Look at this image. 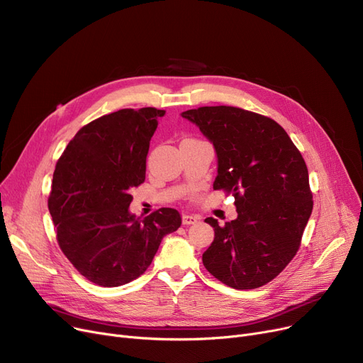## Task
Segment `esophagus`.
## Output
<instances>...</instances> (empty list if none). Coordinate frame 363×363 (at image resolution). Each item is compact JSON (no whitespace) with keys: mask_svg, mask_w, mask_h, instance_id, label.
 <instances>
[{"mask_svg":"<svg viewBox=\"0 0 363 363\" xmlns=\"http://www.w3.org/2000/svg\"><path fill=\"white\" fill-rule=\"evenodd\" d=\"M199 216H194V215H184L182 216V223L184 225H194L199 222Z\"/></svg>","mask_w":363,"mask_h":363,"instance_id":"obj_1","label":"esophagus"}]
</instances>
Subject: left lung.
Listing matches in <instances>:
<instances>
[{
  "label": "left lung",
  "instance_id": "8db88e82",
  "mask_svg": "<svg viewBox=\"0 0 363 363\" xmlns=\"http://www.w3.org/2000/svg\"><path fill=\"white\" fill-rule=\"evenodd\" d=\"M181 116L196 123L215 147L213 189L235 197L237 219L213 226L203 264L237 290L259 289L296 256L313 201L300 151L275 121L231 106L200 107Z\"/></svg>",
  "mask_w": 363,
  "mask_h": 363
}]
</instances>
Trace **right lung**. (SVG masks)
Wrapping results in <instances>:
<instances>
[{
  "label": "right lung",
  "instance_id": "1",
  "mask_svg": "<svg viewBox=\"0 0 363 363\" xmlns=\"http://www.w3.org/2000/svg\"><path fill=\"white\" fill-rule=\"evenodd\" d=\"M164 113L123 108L95 119L55 164L48 211L57 241L79 274L101 287L143 275L163 237L182 223L170 207L144 219L129 212L130 189L145 179L150 140Z\"/></svg>",
  "mask_w": 363,
  "mask_h": 363
}]
</instances>
